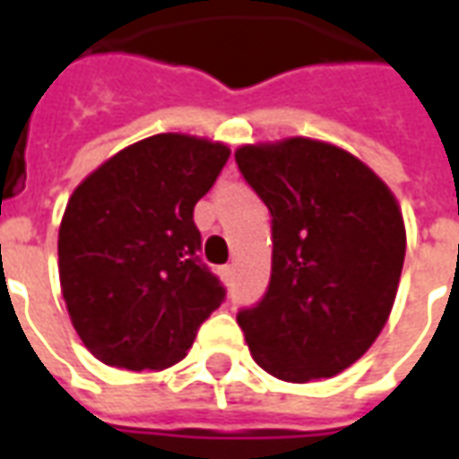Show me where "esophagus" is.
Masks as SVG:
<instances>
[{
	"label": "esophagus",
	"instance_id": "34e87169",
	"mask_svg": "<svg viewBox=\"0 0 459 459\" xmlns=\"http://www.w3.org/2000/svg\"><path fill=\"white\" fill-rule=\"evenodd\" d=\"M233 275H236V268H233V265H223V268H221V278L226 280V282H233Z\"/></svg>",
	"mask_w": 459,
	"mask_h": 459
}]
</instances>
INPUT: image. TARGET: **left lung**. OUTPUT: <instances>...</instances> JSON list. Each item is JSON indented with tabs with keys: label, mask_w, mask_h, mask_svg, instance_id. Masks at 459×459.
<instances>
[{
	"label": "left lung",
	"mask_w": 459,
	"mask_h": 459,
	"mask_svg": "<svg viewBox=\"0 0 459 459\" xmlns=\"http://www.w3.org/2000/svg\"><path fill=\"white\" fill-rule=\"evenodd\" d=\"M273 216L265 298L240 309L255 364L307 384L368 351L394 307L405 258L398 201L354 154L309 137L236 150Z\"/></svg>",
	"instance_id": "1"
}]
</instances>
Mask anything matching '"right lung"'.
<instances>
[{
	"label": "right lung",
	"mask_w": 459,
	"mask_h": 459,
	"mask_svg": "<svg viewBox=\"0 0 459 459\" xmlns=\"http://www.w3.org/2000/svg\"><path fill=\"white\" fill-rule=\"evenodd\" d=\"M223 142L164 132L88 174L58 229L65 309L88 351L127 371L181 361L226 290L199 260L196 201L229 161Z\"/></svg>",
	"instance_id": "obj_1"
}]
</instances>
